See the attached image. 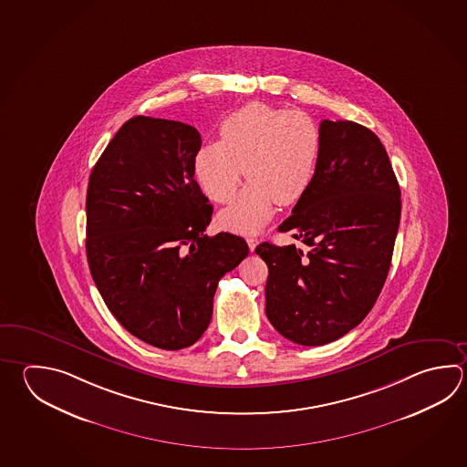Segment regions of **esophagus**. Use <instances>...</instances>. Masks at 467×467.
Here are the masks:
<instances>
[{"instance_id": "obj_1", "label": "esophagus", "mask_w": 467, "mask_h": 467, "mask_svg": "<svg viewBox=\"0 0 467 467\" xmlns=\"http://www.w3.org/2000/svg\"><path fill=\"white\" fill-rule=\"evenodd\" d=\"M246 243L249 249H251V251H254L255 246L259 244V239L254 238V236H249V238H246Z\"/></svg>"}]
</instances>
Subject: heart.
Here are the masks:
<instances>
[{
    "label": "heart",
    "mask_w": 467,
    "mask_h": 467,
    "mask_svg": "<svg viewBox=\"0 0 467 467\" xmlns=\"http://www.w3.org/2000/svg\"><path fill=\"white\" fill-rule=\"evenodd\" d=\"M322 149L318 125L302 110L251 102L220 123V141L194 155V176L212 200L228 202L243 175L249 183L220 213L223 228L253 234L273 218L275 202H299L312 185Z\"/></svg>",
    "instance_id": "1"
}]
</instances>
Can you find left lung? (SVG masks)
Wrapping results in <instances>:
<instances>
[{"mask_svg": "<svg viewBox=\"0 0 467 467\" xmlns=\"http://www.w3.org/2000/svg\"><path fill=\"white\" fill-rule=\"evenodd\" d=\"M312 185L279 231L306 246L255 247L269 267L265 316L294 344L326 345L367 317L387 281L401 192L387 150L367 127L322 120Z\"/></svg>", "mask_w": 467, "mask_h": 467, "instance_id": "8db88e82", "label": "left lung"}]
</instances>
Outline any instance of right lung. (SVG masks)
<instances>
[{"instance_id": "1", "label": "right lung", "mask_w": 467, "mask_h": 467, "mask_svg": "<svg viewBox=\"0 0 467 467\" xmlns=\"http://www.w3.org/2000/svg\"><path fill=\"white\" fill-rule=\"evenodd\" d=\"M200 132L137 115L88 178V269L114 317L161 350L193 345L210 326L218 282L249 254L231 233L206 236L213 206L194 180Z\"/></svg>"}]
</instances>
